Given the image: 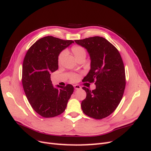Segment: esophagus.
Returning a JSON list of instances; mask_svg holds the SVG:
<instances>
[{"label": "esophagus", "instance_id": "obj_1", "mask_svg": "<svg viewBox=\"0 0 151 151\" xmlns=\"http://www.w3.org/2000/svg\"><path fill=\"white\" fill-rule=\"evenodd\" d=\"M74 88H75L76 90H79V89H81V87L79 85H77L76 84V85H74Z\"/></svg>", "mask_w": 151, "mask_h": 151}]
</instances>
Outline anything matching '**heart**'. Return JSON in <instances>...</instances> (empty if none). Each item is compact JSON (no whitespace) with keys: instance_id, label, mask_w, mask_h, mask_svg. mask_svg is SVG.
<instances>
[{"instance_id":"heart-1","label":"heart","mask_w":151,"mask_h":151,"mask_svg":"<svg viewBox=\"0 0 151 151\" xmlns=\"http://www.w3.org/2000/svg\"><path fill=\"white\" fill-rule=\"evenodd\" d=\"M72 52L74 54V55L75 56V57L77 58H78L82 56H86V50L84 47L80 46V45H75V46L72 47L71 48ZM66 51L65 50H63L62 51L60 55H58V62L59 64H60L62 63V62L63 61V58L65 57L66 55ZM70 80L72 81H76L79 78V76L76 74H72L70 75Z\"/></svg>"}]
</instances>
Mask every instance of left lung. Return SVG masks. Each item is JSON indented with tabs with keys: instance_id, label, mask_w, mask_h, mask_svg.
Returning a JSON list of instances; mask_svg holds the SVG:
<instances>
[{
	"instance_id": "left-lung-1",
	"label": "left lung",
	"mask_w": 151,
	"mask_h": 151,
	"mask_svg": "<svg viewBox=\"0 0 151 151\" xmlns=\"http://www.w3.org/2000/svg\"><path fill=\"white\" fill-rule=\"evenodd\" d=\"M75 42L89 53L91 70L83 82L95 83L96 89H83L86 98L81 103L85 115L103 119L115 110L122 99L125 88V71L122 57L116 48L107 40L93 36Z\"/></svg>"
}]
</instances>
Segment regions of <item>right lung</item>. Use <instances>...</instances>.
Returning <instances> with one entry per match:
<instances>
[{
	"mask_svg": "<svg viewBox=\"0 0 151 151\" xmlns=\"http://www.w3.org/2000/svg\"><path fill=\"white\" fill-rule=\"evenodd\" d=\"M74 42L52 36L40 38L28 49L22 64V83L34 110L43 117L60 115L74 91L71 84L54 88L50 74L58 68L59 54Z\"/></svg>",
	"mask_w": 151,
	"mask_h": 151,
	"instance_id": "obj_1",
	"label": "right lung"
}]
</instances>
